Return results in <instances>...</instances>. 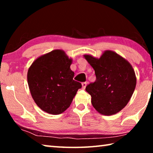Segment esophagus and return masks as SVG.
<instances>
[{"mask_svg":"<svg viewBox=\"0 0 153 153\" xmlns=\"http://www.w3.org/2000/svg\"><path fill=\"white\" fill-rule=\"evenodd\" d=\"M86 85H87V83L86 82H82V89H85L86 87Z\"/></svg>","mask_w":153,"mask_h":153,"instance_id":"esophagus-1","label":"esophagus"}]
</instances>
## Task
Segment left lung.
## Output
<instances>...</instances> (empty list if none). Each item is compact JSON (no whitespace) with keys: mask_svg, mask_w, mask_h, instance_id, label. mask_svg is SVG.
<instances>
[{"mask_svg":"<svg viewBox=\"0 0 153 153\" xmlns=\"http://www.w3.org/2000/svg\"><path fill=\"white\" fill-rule=\"evenodd\" d=\"M84 57L94 69L97 77L86 90L98 113L104 115L117 113L126 107L136 85V77L131 65L113 51H104L100 58L90 55Z\"/></svg>","mask_w":153,"mask_h":153,"instance_id":"obj_1","label":"left lung"}]
</instances>
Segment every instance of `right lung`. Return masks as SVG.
Segmentation results:
<instances>
[{
	"label": "right lung",
	"instance_id": "add662e5",
	"mask_svg": "<svg viewBox=\"0 0 153 153\" xmlns=\"http://www.w3.org/2000/svg\"><path fill=\"white\" fill-rule=\"evenodd\" d=\"M72 59L60 49L39 56L28 69L27 83L36 104L45 112L59 115L69 107L81 83L73 79Z\"/></svg>",
	"mask_w": 153,
	"mask_h": 153
}]
</instances>
